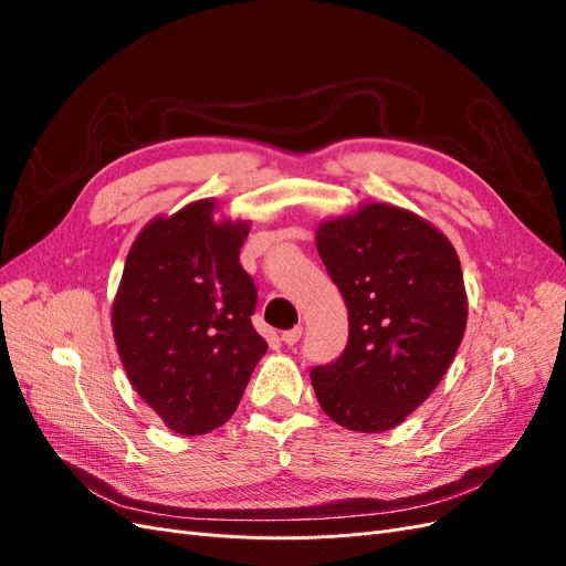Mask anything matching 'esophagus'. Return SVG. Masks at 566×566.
<instances>
[{"mask_svg":"<svg viewBox=\"0 0 566 566\" xmlns=\"http://www.w3.org/2000/svg\"><path fill=\"white\" fill-rule=\"evenodd\" d=\"M302 333H304V328H302V325H295V328H290V331H285V333L281 335V339L285 342V345H287V347H293V345H297V342H300Z\"/></svg>","mask_w":566,"mask_h":566,"instance_id":"1","label":"esophagus"}]
</instances>
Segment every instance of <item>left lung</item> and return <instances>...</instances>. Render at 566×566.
I'll use <instances>...</instances> for the list:
<instances>
[{
	"mask_svg": "<svg viewBox=\"0 0 566 566\" xmlns=\"http://www.w3.org/2000/svg\"><path fill=\"white\" fill-rule=\"evenodd\" d=\"M316 250L349 312V339L312 368L323 413L354 432H387L430 397L465 335L468 295L451 241L387 202L325 219Z\"/></svg>",
	"mask_w": 566,
	"mask_h": 566,
	"instance_id": "obj_1",
	"label": "left lung"
}]
</instances>
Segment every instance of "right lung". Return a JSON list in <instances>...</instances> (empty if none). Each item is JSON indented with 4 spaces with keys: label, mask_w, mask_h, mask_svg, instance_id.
<instances>
[{
    "label": "right lung",
    "mask_w": 566,
    "mask_h": 566,
    "mask_svg": "<svg viewBox=\"0 0 566 566\" xmlns=\"http://www.w3.org/2000/svg\"><path fill=\"white\" fill-rule=\"evenodd\" d=\"M214 210L196 200L142 229L111 316L132 387L184 437L224 424L266 354L250 321L256 287L238 260L250 224Z\"/></svg>",
    "instance_id": "add662e5"
}]
</instances>
